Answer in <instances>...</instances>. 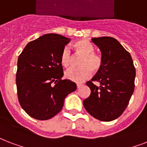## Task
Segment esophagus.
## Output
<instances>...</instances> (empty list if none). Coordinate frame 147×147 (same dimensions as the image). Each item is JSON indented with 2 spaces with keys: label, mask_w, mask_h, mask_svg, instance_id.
I'll return each mask as SVG.
<instances>
[{
  "label": "esophagus",
  "mask_w": 147,
  "mask_h": 147,
  "mask_svg": "<svg viewBox=\"0 0 147 147\" xmlns=\"http://www.w3.org/2000/svg\"><path fill=\"white\" fill-rule=\"evenodd\" d=\"M82 85H83V84H77V88H80V87H81Z\"/></svg>",
  "instance_id": "obj_1"
}]
</instances>
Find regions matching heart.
Listing matches in <instances>:
<instances>
[{
	"label": "heart",
	"mask_w": 147,
	"mask_h": 147,
	"mask_svg": "<svg viewBox=\"0 0 147 147\" xmlns=\"http://www.w3.org/2000/svg\"><path fill=\"white\" fill-rule=\"evenodd\" d=\"M77 55L83 56L80 61V67L70 68L65 72V77L74 82H82L87 79L91 73H97L100 70L103 61L100 56L94 53L95 47L91 42L86 39L77 40L74 44ZM73 55L68 47L61 51L60 61L63 67H69L73 62Z\"/></svg>",
	"instance_id": "b5f03b06"
}]
</instances>
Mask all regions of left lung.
I'll return each instance as SVG.
<instances>
[{
  "instance_id": "8db88e82",
  "label": "left lung",
  "mask_w": 147,
  "mask_h": 147,
  "mask_svg": "<svg viewBox=\"0 0 147 147\" xmlns=\"http://www.w3.org/2000/svg\"><path fill=\"white\" fill-rule=\"evenodd\" d=\"M100 50L103 64L100 70L86 83L90 95L83 102L92 117L101 121H112L127 108L134 90L136 70L128 51L117 40L110 37L93 38ZM94 81L100 86L93 84Z\"/></svg>"
}]
</instances>
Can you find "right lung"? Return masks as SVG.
<instances>
[{
    "mask_svg": "<svg viewBox=\"0 0 147 147\" xmlns=\"http://www.w3.org/2000/svg\"><path fill=\"white\" fill-rule=\"evenodd\" d=\"M70 41L62 35L47 34L29 42L18 57V100L25 112L34 119L46 120L54 117L62 110L67 96L77 89L71 80H61V53Z\"/></svg>",
    "mask_w": 147,
    "mask_h": 147,
    "instance_id": "obj_1",
    "label": "right lung"
}]
</instances>
